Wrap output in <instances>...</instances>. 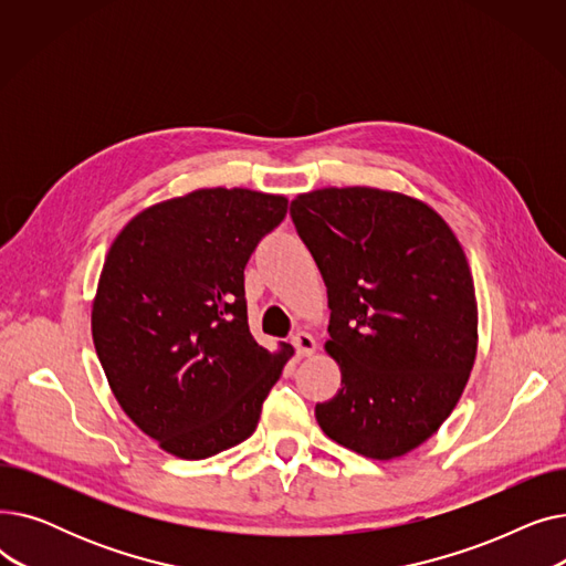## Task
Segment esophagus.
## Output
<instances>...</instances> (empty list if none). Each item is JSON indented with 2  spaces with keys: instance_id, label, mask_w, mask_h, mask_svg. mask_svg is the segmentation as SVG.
I'll return each instance as SVG.
<instances>
[{
  "instance_id": "1",
  "label": "esophagus",
  "mask_w": 566,
  "mask_h": 566,
  "mask_svg": "<svg viewBox=\"0 0 566 566\" xmlns=\"http://www.w3.org/2000/svg\"><path fill=\"white\" fill-rule=\"evenodd\" d=\"M291 344L295 346V353H298V358H307V355H312L316 350V342L310 333L305 331H298L293 337H291Z\"/></svg>"
}]
</instances>
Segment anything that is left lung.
Wrapping results in <instances>:
<instances>
[{"mask_svg": "<svg viewBox=\"0 0 566 566\" xmlns=\"http://www.w3.org/2000/svg\"><path fill=\"white\" fill-rule=\"evenodd\" d=\"M291 218L328 286L342 390L316 403L323 433L390 461L431 438L478 355V301L454 231L431 206L378 188H323Z\"/></svg>", "mask_w": 566, "mask_h": 566, "instance_id": "1", "label": "left lung"}]
</instances>
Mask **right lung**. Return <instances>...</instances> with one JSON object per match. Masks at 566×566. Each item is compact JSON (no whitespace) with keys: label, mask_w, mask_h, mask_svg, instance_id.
<instances>
[{"label":"right lung","mask_w":566,"mask_h":566,"mask_svg":"<svg viewBox=\"0 0 566 566\" xmlns=\"http://www.w3.org/2000/svg\"><path fill=\"white\" fill-rule=\"evenodd\" d=\"M286 197L203 188L135 216L105 256L92 335L128 418L178 459L250 438L293 353L259 346L245 265L286 216Z\"/></svg>","instance_id":"obj_1"}]
</instances>
